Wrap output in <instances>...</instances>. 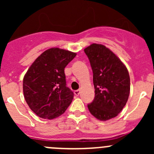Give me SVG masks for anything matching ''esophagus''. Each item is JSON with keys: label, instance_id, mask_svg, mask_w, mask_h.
I'll return each instance as SVG.
<instances>
[{"label": "esophagus", "instance_id": "esophagus-1", "mask_svg": "<svg viewBox=\"0 0 154 154\" xmlns=\"http://www.w3.org/2000/svg\"><path fill=\"white\" fill-rule=\"evenodd\" d=\"M80 90H76V91H74V94H75L76 96H78L79 94H80Z\"/></svg>", "mask_w": 154, "mask_h": 154}]
</instances>
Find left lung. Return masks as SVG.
I'll return each mask as SVG.
<instances>
[{
  "mask_svg": "<svg viewBox=\"0 0 154 154\" xmlns=\"http://www.w3.org/2000/svg\"><path fill=\"white\" fill-rule=\"evenodd\" d=\"M93 72L94 98L88 108L92 116L106 121L118 116L128 100L129 72L120 59L103 45L92 44L84 49Z\"/></svg>",
  "mask_w": 154,
  "mask_h": 154,
  "instance_id": "8db88e82",
  "label": "left lung"
}]
</instances>
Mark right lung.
<instances>
[{"label":"right lung","mask_w":154,"mask_h":154,"mask_svg":"<svg viewBox=\"0 0 154 154\" xmlns=\"http://www.w3.org/2000/svg\"><path fill=\"white\" fill-rule=\"evenodd\" d=\"M76 55L66 50L50 48L34 61L24 75V98L40 118L59 117L71 104L74 93L66 86L64 69Z\"/></svg>","instance_id":"1"}]
</instances>
